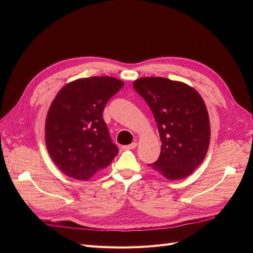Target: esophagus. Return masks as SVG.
I'll use <instances>...</instances> for the list:
<instances>
[{
	"label": "esophagus",
	"mask_w": 253,
	"mask_h": 253,
	"mask_svg": "<svg viewBox=\"0 0 253 253\" xmlns=\"http://www.w3.org/2000/svg\"><path fill=\"white\" fill-rule=\"evenodd\" d=\"M137 147V142H132L131 144H127V145H122V149L124 150H133Z\"/></svg>",
	"instance_id": "obj_1"
}]
</instances>
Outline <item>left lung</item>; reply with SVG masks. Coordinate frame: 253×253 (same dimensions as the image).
Masks as SVG:
<instances>
[{
  "label": "left lung",
  "mask_w": 253,
  "mask_h": 253,
  "mask_svg": "<svg viewBox=\"0 0 253 253\" xmlns=\"http://www.w3.org/2000/svg\"><path fill=\"white\" fill-rule=\"evenodd\" d=\"M133 86L154 115L163 143L158 159L149 166L169 180L187 177L203 163L210 142L209 115L201 95L162 77L140 78Z\"/></svg>",
  "instance_id": "left-lung-1"
}]
</instances>
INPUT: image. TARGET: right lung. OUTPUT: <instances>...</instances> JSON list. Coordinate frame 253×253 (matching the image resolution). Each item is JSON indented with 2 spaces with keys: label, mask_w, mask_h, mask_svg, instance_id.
Instances as JSON below:
<instances>
[{
  "label": "right lung",
  "mask_w": 253,
  "mask_h": 253,
  "mask_svg": "<svg viewBox=\"0 0 253 253\" xmlns=\"http://www.w3.org/2000/svg\"><path fill=\"white\" fill-rule=\"evenodd\" d=\"M124 86L112 77L68 83L53 99L45 124V142L59 169L85 180L108 167L118 154L102 115L110 99Z\"/></svg>",
  "instance_id": "add662e5"
}]
</instances>
